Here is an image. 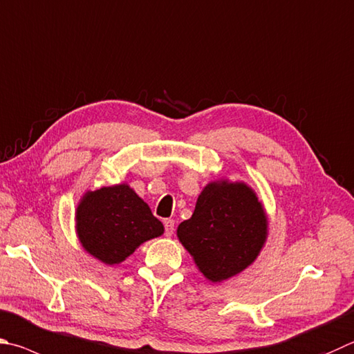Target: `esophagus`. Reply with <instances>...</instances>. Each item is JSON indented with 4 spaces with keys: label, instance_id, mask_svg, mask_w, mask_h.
<instances>
[{
    "label": "esophagus",
    "instance_id": "esophagus-1",
    "mask_svg": "<svg viewBox=\"0 0 354 354\" xmlns=\"http://www.w3.org/2000/svg\"><path fill=\"white\" fill-rule=\"evenodd\" d=\"M164 227H165V235L167 236H171L173 230H175V221H173V220H165L164 221Z\"/></svg>",
    "mask_w": 354,
    "mask_h": 354
}]
</instances>
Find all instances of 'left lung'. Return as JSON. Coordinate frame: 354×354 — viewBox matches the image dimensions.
Returning <instances> with one entry per match:
<instances>
[{"label": "left lung", "instance_id": "obj_1", "mask_svg": "<svg viewBox=\"0 0 354 354\" xmlns=\"http://www.w3.org/2000/svg\"><path fill=\"white\" fill-rule=\"evenodd\" d=\"M178 239L207 280L220 283L244 271L268 239V216L255 192L227 179L209 183Z\"/></svg>", "mask_w": 354, "mask_h": 354}]
</instances>
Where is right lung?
Here are the masks:
<instances>
[{
    "mask_svg": "<svg viewBox=\"0 0 354 354\" xmlns=\"http://www.w3.org/2000/svg\"><path fill=\"white\" fill-rule=\"evenodd\" d=\"M83 249L105 265H119L136 248L164 234V226L128 184L86 192L75 210Z\"/></svg>",
    "mask_w": 354,
    "mask_h": 354,
    "instance_id": "right-lung-1",
    "label": "right lung"
}]
</instances>
